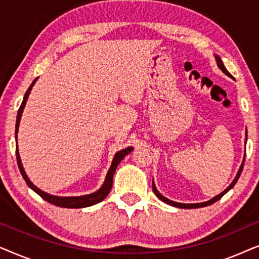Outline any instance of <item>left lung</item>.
Masks as SVG:
<instances>
[{"label": "left lung", "mask_w": 259, "mask_h": 259, "mask_svg": "<svg viewBox=\"0 0 259 259\" xmlns=\"http://www.w3.org/2000/svg\"><path fill=\"white\" fill-rule=\"evenodd\" d=\"M214 59H215V61H217V66L219 67V69L222 70L223 73L224 74H226V75L228 76H230V77H232V75L231 74H230L229 72H228V69L225 68V66H224V63H223V61H222V59H221V56H218V55H214ZM247 137V136H246ZM245 144H246V138H245ZM244 161H245V154H244V158H243V161H242V165H240V167H239V169H238V172H237V175H236V177H235V179H233V182L230 184V185L226 187V189L223 191L222 193H219L218 196H215V197H213L212 198V199H210V200H207V201H204V203H194V204H184V203H177V201H173V200H169V199H167V198L166 197H164L162 196V194L159 192V191L157 190V187H155V184H154V180L153 182H152V189H153V192L155 193V196H157L159 199L160 200H162L164 201V203H166V204H168V205H172V206H175V207H179V208H198V207H204V206H207V205H211V204H213L214 201H217V200H219L221 199V198L224 196L225 193H228L230 190L232 189L233 186H235V184L237 183V180L239 179V177H240V173H242V171H243V167H244Z\"/></svg>", "instance_id": "left-lung-1"}]
</instances>
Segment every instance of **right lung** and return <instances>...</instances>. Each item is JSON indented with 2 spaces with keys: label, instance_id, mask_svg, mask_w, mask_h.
<instances>
[{
  "label": "right lung",
  "instance_id": "1",
  "mask_svg": "<svg viewBox=\"0 0 259 259\" xmlns=\"http://www.w3.org/2000/svg\"><path fill=\"white\" fill-rule=\"evenodd\" d=\"M37 79H35L33 82H31L30 87L28 88V91L26 92V94H24L23 97V101L22 104L20 106V109L19 112H17V116H16V126H15V140L17 143V133H19V126H20V121H21V116H22V113H23V109L26 107V102L28 100V97H29L30 92H31V88L36 82ZM133 151V147H127L125 150H121L119 152H116L114 158H113V161L111 164V167H109L107 175H106V178H105V182L102 184V186L99 189L98 191H95V192L91 193V194H84V196H77V197H59V196H53V194H49L47 192H45V191H42L38 189L34 185L33 183L30 182V179L28 178L26 171H24L23 168V165H22V161H21V158H20V153H19V147H17V144H16V159H17V165H19V168H20V172L21 175H22L23 179L26 180L27 185L30 187L31 190L34 191V192H36L38 196H40L42 199H45L46 201H48V203H51L53 205H55V206H60V207H67V208H82V207H87V206H92V205H95L98 203H100L105 199L106 197L108 196L109 191L112 189V184H113V176H114V172L116 167H118V165L120 164V161L122 160L123 158H125V155H127L131 152Z\"/></svg>",
  "mask_w": 259,
  "mask_h": 259
}]
</instances>
